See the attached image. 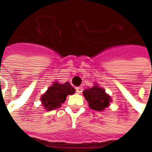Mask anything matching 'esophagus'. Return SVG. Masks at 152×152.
Listing matches in <instances>:
<instances>
[{"mask_svg": "<svg viewBox=\"0 0 152 152\" xmlns=\"http://www.w3.org/2000/svg\"><path fill=\"white\" fill-rule=\"evenodd\" d=\"M76 89L77 94H81V92L83 91V88L82 87H80H80H76Z\"/></svg>", "mask_w": 152, "mask_h": 152, "instance_id": "esophagus-1", "label": "esophagus"}]
</instances>
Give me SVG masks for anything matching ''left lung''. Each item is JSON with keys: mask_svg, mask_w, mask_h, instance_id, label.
I'll use <instances>...</instances> for the list:
<instances>
[{"mask_svg": "<svg viewBox=\"0 0 152 152\" xmlns=\"http://www.w3.org/2000/svg\"><path fill=\"white\" fill-rule=\"evenodd\" d=\"M83 95L89 103V107L93 110L102 112L110 106L112 102L111 97L105 92L104 89L99 86H94L92 88L85 89Z\"/></svg>", "mask_w": 152, "mask_h": 152, "instance_id": "1", "label": "left lung"}]
</instances>
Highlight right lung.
Instances as JSON below:
<instances>
[{"label": "right lung", "instance_id": "add662e5", "mask_svg": "<svg viewBox=\"0 0 152 152\" xmlns=\"http://www.w3.org/2000/svg\"><path fill=\"white\" fill-rule=\"evenodd\" d=\"M75 92L76 89L68 82L64 84L54 82L53 86L48 88L46 92L41 96L40 101L45 110H55L59 108L62 103L65 102L66 96L68 94H73Z\"/></svg>", "mask_w": 152, "mask_h": 152}]
</instances>
